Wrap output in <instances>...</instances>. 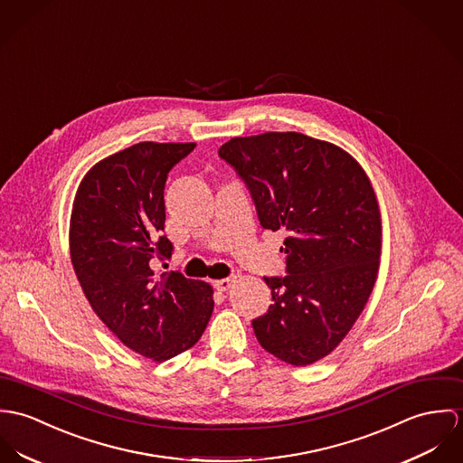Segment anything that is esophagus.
Listing matches in <instances>:
<instances>
[{"instance_id":"esophagus-1","label":"esophagus","mask_w":463,"mask_h":463,"mask_svg":"<svg viewBox=\"0 0 463 463\" xmlns=\"http://www.w3.org/2000/svg\"><path fill=\"white\" fill-rule=\"evenodd\" d=\"M234 282H236V277H225V279L214 280V288L218 291H227V289H231L234 286Z\"/></svg>"}]
</instances>
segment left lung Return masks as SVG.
Here are the masks:
<instances>
[{
    "mask_svg": "<svg viewBox=\"0 0 463 463\" xmlns=\"http://www.w3.org/2000/svg\"><path fill=\"white\" fill-rule=\"evenodd\" d=\"M218 156L245 183L262 229H282L286 275L252 319L259 345L291 365L326 357L350 332L378 271L382 225L371 183L343 149L307 135L232 138Z\"/></svg>",
    "mask_w": 463,
    "mask_h": 463,
    "instance_id": "8db88e82",
    "label": "left lung"
}]
</instances>
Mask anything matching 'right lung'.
Segmentation results:
<instances>
[{"label":"right lung","instance_id":"1","mask_svg":"<svg viewBox=\"0 0 463 463\" xmlns=\"http://www.w3.org/2000/svg\"><path fill=\"white\" fill-rule=\"evenodd\" d=\"M195 144H135L99 161L81 181L71 214V259L104 325L147 359H172L206 330L213 289L181 271L156 275L174 245L165 229L168 172Z\"/></svg>","mask_w":463,"mask_h":463}]
</instances>
